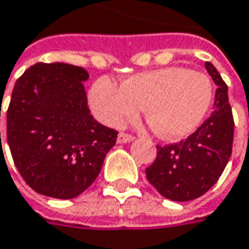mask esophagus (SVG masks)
Listing matches in <instances>:
<instances>
[{
  "label": "esophagus",
  "mask_w": 249,
  "mask_h": 249,
  "mask_svg": "<svg viewBox=\"0 0 249 249\" xmlns=\"http://www.w3.org/2000/svg\"><path fill=\"white\" fill-rule=\"evenodd\" d=\"M118 143H126V142H131V141H134V137L132 135H129V134H124V132H121V134H118Z\"/></svg>",
  "instance_id": "1"
}]
</instances>
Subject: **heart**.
Returning <instances> with one entry per match:
<instances>
[{"label":"heart","mask_w":249,"mask_h":249,"mask_svg":"<svg viewBox=\"0 0 249 249\" xmlns=\"http://www.w3.org/2000/svg\"><path fill=\"white\" fill-rule=\"evenodd\" d=\"M212 101L209 76L184 67L142 71L125 79L121 87L101 77L89 93L90 107L101 123L118 126L143 106L146 121L165 139L190 135L204 120Z\"/></svg>","instance_id":"1"}]
</instances>
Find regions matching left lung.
Instances as JSON below:
<instances>
[{"mask_svg": "<svg viewBox=\"0 0 249 249\" xmlns=\"http://www.w3.org/2000/svg\"><path fill=\"white\" fill-rule=\"evenodd\" d=\"M206 70L218 86L214 111L186 141L156 146L155 162L146 178L163 197L189 201L203 196L218 180L232 151L234 118L228 103V87L217 69L206 62Z\"/></svg>", "mask_w": 249, "mask_h": 249, "instance_id": "obj_1", "label": "left lung"}]
</instances>
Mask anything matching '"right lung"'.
<instances>
[{"label":"right lung","mask_w":249,"mask_h":249,"mask_svg":"<svg viewBox=\"0 0 249 249\" xmlns=\"http://www.w3.org/2000/svg\"><path fill=\"white\" fill-rule=\"evenodd\" d=\"M87 80L83 67L56 62L31 66L14 86L8 145L23 180L39 195L77 197L97 179L115 145L118 132L90 114Z\"/></svg>","instance_id":"obj_1"}]
</instances>
